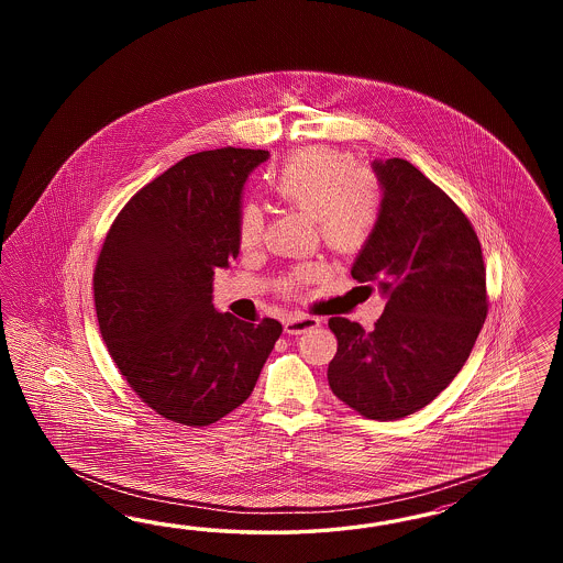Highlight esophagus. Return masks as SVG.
<instances>
[{
  "instance_id": "1",
  "label": "esophagus",
  "mask_w": 563,
  "mask_h": 563,
  "mask_svg": "<svg viewBox=\"0 0 563 563\" xmlns=\"http://www.w3.org/2000/svg\"><path fill=\"white\" fill-rule=\"evenodd\" d=\"M316 325H320L318 318L297 313V316H290L289 320L285 322V332L292 336V334H301V332H306V330H311V328H316Z\"/></svg>"
}]
</instances>
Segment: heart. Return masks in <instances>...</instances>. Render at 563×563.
I'll use <instances>...</instances> for the list:
<instances>
[{"label": "heart", "instance_id": "1", "mask_svg": "<svg viewBox=\"0 0 563 563\" xmlns=\"http://www.w3.org/2000/svg\"><path fill=\"white\" fill-rule=\"evenodd\" d=\"M278 200L316 217L325 243L342 252H357L372 238L379 219V194L367 173L349 154L330 148H309L295 154L271 177ZM241 250H256L264 235V219L256 206L239 214ZM322 273L320 266H299L287 289L307 285Z\"/></svg>", "mask_w": 563, "mask_h": 563}]
</instances>
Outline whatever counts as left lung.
Returning a JSON list of instances; mask_svg holds the SVG:
<instances>
[{
	"label": "left lung",
	"mask_w": 563,
	"mask_h": 563,
	"mask_svg": "<svg viewBox=\"0 0 563 563\" xmlns=\"http://www.w3.org/2000/svg\"><path fill=\"white\" fill-rule=\"evenodd\" d=\"M379 219L351 274L386 297L372 332L332 318L339 349L328 384L367 419L427 407L461 372L487 316L485 264L461 208L405 158L372 163Z\"/></svg>",
	"instance_id": "obj_1"
}]
</instances>
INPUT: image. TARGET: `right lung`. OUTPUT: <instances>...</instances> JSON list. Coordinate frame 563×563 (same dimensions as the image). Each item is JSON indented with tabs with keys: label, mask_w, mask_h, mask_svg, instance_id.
<instances>
[{
	"label": "right lung",
	"mask_w": 563,
	"mask_h": 563,
	"mask_svg": "<svg viewBox=\"0 0 563 563\" xmlns=\"http://www.w3.org/2000/svg\"><path fill=\"white\" fill-rule=\"evenodd\" d=\"M268 151L189 154L123 206L95 271L101 336L134 393L189 427L243 405L283 325L212 303V276L239 256L241 198Z\"/></svg>",
	"instance_id": "1"
}]
</instances>
